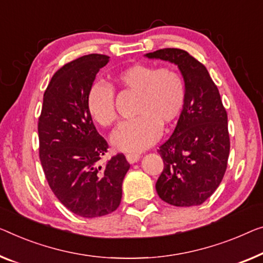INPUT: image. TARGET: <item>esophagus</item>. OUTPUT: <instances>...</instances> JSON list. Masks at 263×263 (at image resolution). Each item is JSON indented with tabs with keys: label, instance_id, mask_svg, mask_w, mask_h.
<instances>
[{
	"label": "esophagus",
	"instance_id": "esophagus-1",
	"mask_svg": "<svg viewBox=\"0 0 263 263\" xmlns=\"http://www.w3.org/2000/svg\"><path fill=\"white\" fill-rule=\"evenodd\" d=\"M139 158H140V156L138 154H127L126 155V159L130 164L137 163L139 160Z\"/></svg>",
	"mask_w": 263,
	"mask_h": 263
}]
</instances>
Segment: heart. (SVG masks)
<instances>
[{
	"mask_svg": "<svg viewBox=\"0 0 263 263\" xmlns=\"http://www.w3.org/2000/svg\"><path fill=\"white\" fill-rule=\"evenodd\" d=\"M120 88L137 93L133 115L112 136L116 148L125 152L143 151L154 144L160 126L167 127L181 116L186 87L182 74L172 67L136 64L117 74ZM87 108L101 127H111L118 120L115 89L105 82H96L87 94Z\"/></svg>",
	"mask_w": 263,
	"mask_h": 263,
	"instance_id": "obj_1",
	"label": "heart"
}]
</instances>
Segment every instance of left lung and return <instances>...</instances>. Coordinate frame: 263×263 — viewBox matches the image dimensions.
Masks as SVG:
<instances>
[{
    "label": "left lung",
    "instance_id": "1",
    "mask_svg": "<svg viewBox=\"0 0 263 263\" xmlns=\"http://www.w3.org/2000/svg\"><path fill=\"white\" fill-rule=\"evenodd\" d=\"M146 57L177 65L186 87L177 126L158 148L164 169L157 194L175 206L199 205L226 174L230 150L227 111L205 66L186 50L163 48Z\"/></svg>",
    "mask_w": 263,
    "mask_h": 263
}]
</instances>
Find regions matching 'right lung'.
<instances>
[{
  "label": "right lung",
  "instance_id": "add662e5",
  "mask_svg": "<svg viewBox=\"0 0 263 263\" xmlns=\"http://www.w3.org/2000/svg\"><path fill=\"white\" fill-rule=\"evenodd\" d=\"M109 57L88 54L58 69L44 94L39 117V155L57 198L82 217L111 214L121 201L130 164L123 154L100 160L108 144L94 126L87 94Z\"/></svg>",
  "mask_w": 263,
  "mask_h": 263
}]
</instances>
